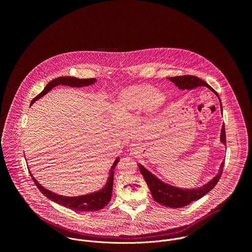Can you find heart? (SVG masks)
I'll use <instances>...</instances> for the list:
<instances>
[{
	"instance_id": "heart-1",
	"label": "heart",
	"mask_w": 252,
	"mask_h": 252,
	"mask_svg": "<svg viewBox=\"0 0 252 252\" xmlns=\"http://www.w3.org/2000/svg\"><path fill=\"white\" fill-rule=\"evenodd\" d=\"M166 96L160 91H155L150 85H136L124 89L119 96L120 105L125 111H136L143 107L157 112L165 102Z\"/></svg>"
}]
</instances>
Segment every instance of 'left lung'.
<instances>
[{
    "mask_svg": "<svg viewBox=\"0 0 252 252\" xmlns=\"http://www.w3.org/2000/svg\"><path fill=\"white\" fill-rule=\"evenodd\" d=\"M170 82H172L179 90H193L197 87H206L209 89L213 94L217 95L220 99V111L222 114V105L221 100L220 98L219 94L215 92L208 84H206L204 81L200 80L197 77L193 76H182V77H170L167 78ZM220 142L225 147L226 146V137H225V128L224 125H222L221 131H220ZM224 165V160L220 163V166L219 168V172L213 176L212 179L205 185L195 188V189H182L177 188L171 185H168L164 182H162L160 178H158L157 175L152 173L150 170H148L145 166L141 165L140 163H137V166L140 170V173L142 174L143 178L148 184V187L152 192V195L154 199L167 207L171 208H178L184 207L186 205H189L192 201H195L202 196H204L207 192H209L220 181V178L222 173Z\"/></svg>",
    "mask_w": 252,
    "mask_h": 252,
    "instance_id": "8db88e82",
    "label": "left lung"
}]
</instances>
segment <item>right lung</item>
I'll list each match as a JSON object with an SVG mask.
<instances>
[{
    "label": "right lung",
    "mask_w": 252,
    "mask_h": 252,
    "mask_svg": "<svg viewBox=\"0 0 252 252\" xmlns=\"http://www.w3.org/2000/svg\"><path fill=\"white\" fill-rule=\"evenodd\" d=\"M96 83V79H78L74 77H60L57 78L53 81H51L43 90L41 94H39L37 96L33 97L32 100L31 101V105L37 101L39 98L47 94L52 89H54L57 86H66L70 88H82V87H89ZM120 158L118 157L116 160L114 161L113 165L111 166L110 172H109V177L106 179L105 185L99 189L98 190L83 194V195H78V196H65V195H61L58 193H55L47 189H45L41 184L38 183L37 179L33 177V175L31 173L30 174L32 178V181L34 185L37 186V188L40 189V191L47 196L49 199L52 201L61 204L64 207H67L69 209H73L75 211H80V212H87V211H96L101 208H103L107 203L110 202L112 198V193H113V186H114V173H115V168L117 166V163L119 162ZM29 168V167H28Z\"/></svg>",
    "instance_id": "add662e5"
}]
</instances>
